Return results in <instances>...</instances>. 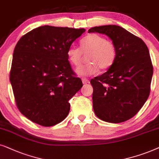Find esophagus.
<instances>
[{"instance_id":"1","label":"esophagus","mask_w":159,"mask_h":159,"mask_svg":"<svg viewBox=\"0 0 159 159\" xmlns=\"http://www.w3.org/2000/svg\"><path fill=\"white\" fill-rule=\"evenodd\" d=\"M82 82H83L84 84H86L89 83V81L87 78H82Z\"/></svg>"}]
</instances>
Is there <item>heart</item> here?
I'll list each match as a JSON object with an SVG mask.
<instances>
[{
	"mask_svg": "<svg viewBox=\"0 0 159 159\" xmlns=\"http://www.w3.org/2000/svg\"><path fill=\"white\" fill-rule=\"evenodd\" d=\"M81 48L70 46L67 55L70 62L74 66H78L81 62L82 53H89L87 60L89 62L81 65L75 70L80 76H89L101 70L108 69L116 60L117 50L116 45L111 41H107L102 35L92 33L81 41Z\"/></svg>",
	"mask_w": 159,
	"mask_h": 159,
	"instance_id": "heart-1",
	"label": "heart"
}]
</instances>
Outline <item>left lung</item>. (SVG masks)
<instances>
[{
  "label": "left lung",
  "mask_w": 159,
  "mask_h": 159,
  "mask_svg": "<svg viewBox=\"0 0 159 159\" xmlns=\"http://www.w3.org/2000/svg\"><path fill=\"white\" fill-rule=\"evenodd\" d=\"M88 32L106 35L117 50L107 71L90 81L95 115L113 124L126 121L149 97L153 70L148 48L143 40L117 25L92 27Z\"/></svg>",
  "instance_id": "1"
}]
</instances>
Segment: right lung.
<instances>
[{"instance_id":"1","label":"right lung","mask_w":159,"mask_h":159,"mask_svg":"<svg viewBox=\"0 0 159 159\" xmlns=\"http://www.w3.org/2000/svg\"><path fill=\"white\" fill-rule=\"evenodd\" d=\"M85 29L49 25L33 29L14 48L10 82L18 109L31 121L52 126L68 115L69 100L81 89L67 49Z\"/></svg>"}]
</instances>
